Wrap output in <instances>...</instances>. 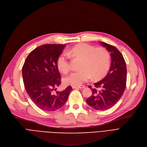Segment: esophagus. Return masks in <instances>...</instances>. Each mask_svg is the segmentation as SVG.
<instances>
[{"label": "esophagus", "mask_w": 147, "mask_h": 147, "mask_svg": "<svg viewBox=\"0 0 147 147\" xmlns=\"http://www.w3.org/2000/svg\"><path fill=\"white\" fill-rule=\"evenodd\" d=\"M85 87L84 85H78V86H76V85H73L72 86V88H80V89H81V88H85Z\"/></svg>", "instance_id": "1"}]
</instances>
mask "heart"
<instances>
[{
	"mask_svg": "<svg viewBox=\"0 0 147 147\" xmlns=\"http://www.w3.org/2000/svg\"><path fill=\"white\" fill-rule=\"evenodd\" d=\"M68 54L81 59L79 71L72 72L64 79L66 84L79 85L88 81L92 76L94 80L106 74L110 65V56L108 50L102 47H95L87 43H80L68 51ZM60 54L57 59L59 70L66 74L70 70L69 56Z\"/></svg>",
	"mask_w": 147,
	"mask_h": 147,
	"instance_id": "b5f03b06",
	"label": "heart"
}]
</instances>
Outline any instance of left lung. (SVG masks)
I'll return each instance as SVG.
<instances>
[{"label": "left lung", "mask_w": 147, "mask_h": 147, "mask_svg": "<svg viewBox=\"0 0 147 147\" xmlns=\"http://www.w3.org/2000/svg\"><path fill=\"white\" fill-rule=\"evenodd\" d=\"M100 44L110 53L111 65L107 75L94 84L92 95L86 100L87 104L97 110H105L115 105L121 98L126 84L127 70L125 60L118 49L105 42Z\"/></svg>", "instance_id": "obj_1"}]
</instances>
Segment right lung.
Here are the masks:
<instances>
[{
	"instance_id": "obj_1",
	"label": "right lung",
	"mask_w": 147,
	"mask_h": 147,
	"mask_svg": "<svg viewBox=\"0 0 147 147\" xmlns=\"http://www.w3.org/2000/svg\"><path fill=\"white\" fill-rule=\"evenodd\" d=\"M65 47L53 44L40 46L29 54L22 66L25 90L42 110L53 111L61 108L72 89L69 86L62 91H56L61 83L57 59Z\"/></svg>"
}]
</instances>
